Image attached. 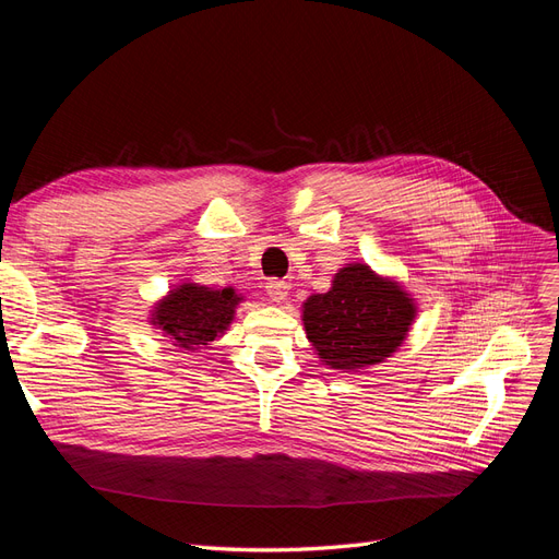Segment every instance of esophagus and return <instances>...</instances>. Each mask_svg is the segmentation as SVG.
Listing matches in <instances>:
<instances>
[{
    "instance_id": "1",
    "label": "esophagus",
    "mask_w": 559,
    "mask_h": 559,
    "mask_svg": "<svg viewBox=\"0 0 559 559\" xmlns=\"http://www.w3.org/2000/svg\"><path fill=\"white\" fill-rule=\"evenodd\" d=\"M288 293H290V285L285 281H269L266 283V295L274 301H285L288 299Z\"/></svg>"
}]
</instances>
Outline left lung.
I'll use <instances>...</instances> for the list:
<instances>
[{
    "instance_id": "left-lung-1",
    "label": "left lung",
    "mask_w": 559,
    "mask_h": 559,
    "mask_svg": "<svg viewBox=\"0 0 559 559\" xmlns=\"http://www.w3.org/2000/svg\"><path fill=\"white\" fill-rule=\"evenodd\" d=\"M414 321V305L370 266L348 264L325 295L305 301L307 337L332 370L356 372L389 358Z\"/></svg>"
}]
</instances>
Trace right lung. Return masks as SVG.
Returning a JSON list of instances; mask_svg holds the SVG:
<instances>
[{"label":"right lung","mask_w":559,"mask_h":559,"mask_svg":"<svg viewBox=\"0 0 559 559\" xmlns=\"http://www.w3.org/2000/svg\"><path fill=\"white\" fill-rule=\"evenodd\" d=\"M241 297L231 288L211 290L205 285L185 283L154 309V325L162 328L175 346L197 350L209 346L227 330Z\"/></svg>","instance_id":"1"}]
</instances>
